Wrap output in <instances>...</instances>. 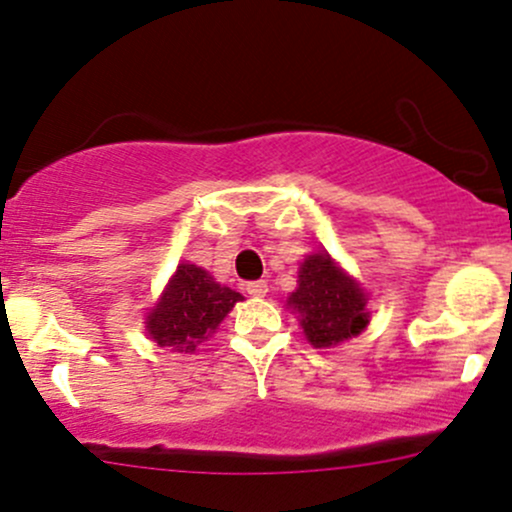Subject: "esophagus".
I'll return each instance as SVG.
<instances>
[{
  "label": "esophagus",
  "mask_w": 512,
  "mask_h": 512,
  "mask_svg": "<svg viewBox=\"0 0 512 512\" xmlns=\"http://www.w3.org/2000/svg\"><path fill=\"white\" fill-rule=\"evenodd\" d=\"M247 294L250 296H255V299H262V296H267V282H247Z\"/></svg>",
  "instance_id": "esophagus-1"
}]
</instances>
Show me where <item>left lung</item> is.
<instances>
[{"label":"left lung","instance_id":"obj_1","mask_svg":"<svg viewBox=\"0 0 512 512\" xmlns=\"http://www.w3.org/2000/svg\"><path fill=\"white\" fill-rule=\"evenodd\" d=\"M286 306L299 313L303 335L320 350L355 338L369 323L364 289L325 250L301 262L299 286Z\"/></svg>","mask_w":512,"mask_h":512}]
</instances>
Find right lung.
<instances>
[{
  "label": "right lung",
  "instance_id": "1",
  "mask_svg": "<svg viewBox=\"0 0 512 512\" xmlns=\"http://www.w3.org/2000/svg\"><path fill=\"white\" fill-rule=\"evenodd\" d=\"M238 301H243L238 291L218 284L206 269L182 262L145 318V330L160 347L192 355Z\"/></svg>",
  "mask_w": 512,
  "mask_h": 512
}]
</instances>
